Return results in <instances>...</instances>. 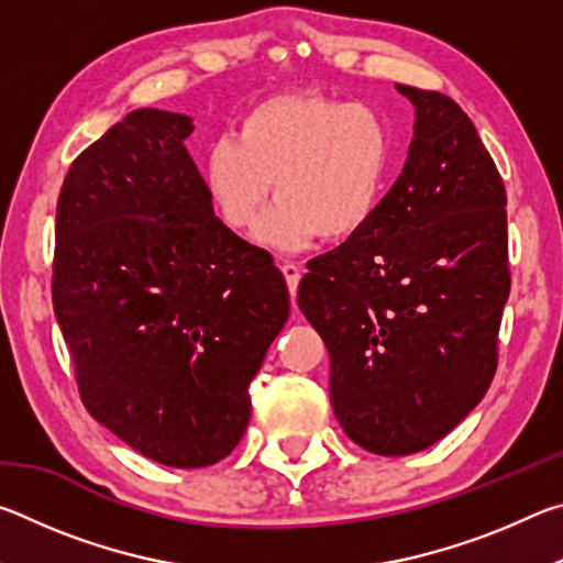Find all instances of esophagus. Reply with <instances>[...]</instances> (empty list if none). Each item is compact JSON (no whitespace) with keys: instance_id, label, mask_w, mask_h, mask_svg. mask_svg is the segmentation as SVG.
I'll return each mask as SVG.
<instances>
[{"instance_id":"esophagus-1","label":"esophagus","mask_w":563,"mask_h":563,"mask_svg":"<svg viewBox=\"0 0 563 563\" xmlns=\"http://www.w3.org/2000/svg\"><path fill=\"white\" fill-rule=\"evenodd\" d=\"M280 271H283V275H285V280H288V290H290V295L295 298V292H298V283H300V278H302L300 265H295V263H285V265H280Z\"/></svg>"}]
</instances>
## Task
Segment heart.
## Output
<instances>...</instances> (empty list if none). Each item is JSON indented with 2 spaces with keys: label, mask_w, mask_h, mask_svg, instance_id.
<instances>
[{
  "label": "heart",
  "mask_w": 563,
  "mask_h": 563,
  "mask_svg": "<svg viewBox=\"0 0 563 563\" xmlns=\"http://www.w3.org/2000/svg\"><path fill=\"white\" fill-rule=\"evenodd\" d=\"M389 168V131L379 113L320 93H280L241 123V141L218 136L206 154V186L233 231L295 253L312 238L342 241L375 216Z\"/></svg>",
  "instance_id": "b5f03b06"
}]
</instances>
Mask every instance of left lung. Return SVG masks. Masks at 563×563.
<instances>
[{"label":"left lung","mask_w":563,"mask_h":563,"mask_svg":"<svg viewBox=\"0 0 563 563\" xmlns=\"http://www.w3.org/2000/svg\"><path fill=\"white\" fill-rule=\"evenodd\" d=\"M395 87L415 107L402 176L298 288L330 352L340 427L383 456L427 450L482 402L509 298L507 194L489 151L450 97Z\"/></svg>","instance_id":"1"}]
</instances>
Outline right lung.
<instances>
[{
  "mask_svg": "<svg viewBox=\"0 0 563 563\" xmlns=\"http://www.w3.org/2000/svg\"><path fill=\"white\" fill-rule=\"evenodd\" d=\"M186 113L141 109L74 161L56 203L54 316L84 405L176 470L221 462L290 316L283 273L221 218Z\"/></svg>",
  "mask_w": 563,
  "mask_h": 563,
  "instance_id": "1",
  "label": "right lung"
}]
</instances>
